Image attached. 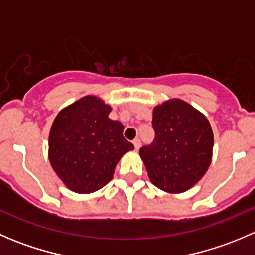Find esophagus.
<instances>
[{
    "instance_id": "esophagus-1",
    "label": "esophagus",
    "mask_w": 255,
    "mask_h": 255,
    "mask_svg": "<svg viewBox=\"0 0 255 255\" xmlns=\"http://www.w3.org/2000/svg\"><path fill=\"white\" fill-rule=\"evenodd\" d=\"M133 144H134V148H135V150H139V148H140V144H142V143H140V140L138 139V138H137V139H134V140H133Z\"/></svg>"
}]
</instances>
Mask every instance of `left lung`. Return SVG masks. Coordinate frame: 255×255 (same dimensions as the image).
Masks as SVG:
<instances>
[{
    "label": "left lung",
    "mask_w": 255,
    "mask_h": 255,
    "mask_svg": "<svg viewBox=\"0 0 255 255\" xmlns=\"http://www.w3.org/2000/svg\"><path fill=\"white\" fill-rule=\"evenodd\" d=\"M155 139L139 155L151 184L169 194L187 191L212 161L213 132L207 117L186 101L170 99L153 109Z\"/></svg>",
    "instance_id": "left-lung-1"
}]
</instances>
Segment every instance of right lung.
Listing matches in <instances>:
<instances>
[{
    "mask_svg": "<svg viewBox=\"0 0 255 255\" xmlns=\"http://www.w3.org/2000/svg\"><path fill=\"white\" fill-rule=\"evenodd\" d=\"M112 107L87 95L56 115L48 142V159L65 187L91 194L109 184L116 165L134 149L123 137L120 121L109 118Z\"/></svg>",
    "mask_w": 255,
    "mask_h": 255,
    "instance_id": "right-lung-1",
    "label": "right lung"
}]
</instances>
